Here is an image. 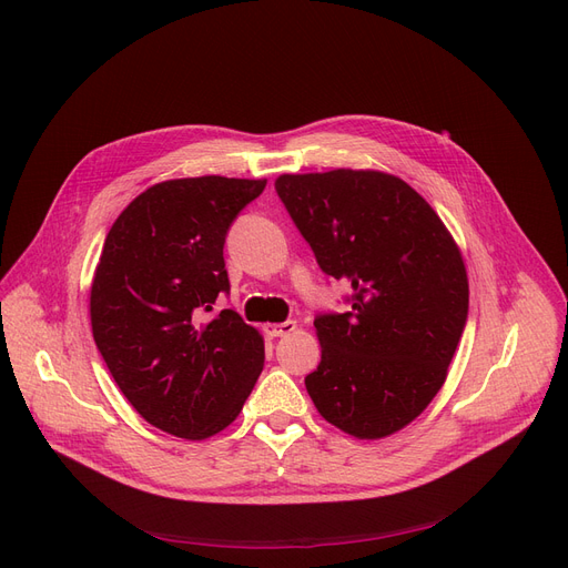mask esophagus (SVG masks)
I'll return each mask as SVG.
<instances>
[{
    "label": "esophagus",
    "mask_w": 568,
    "mask_h": 568,
    "mask_svg": "<svg viewBox=\"0 0 568 568\" xmlns=\"http://www.w3.org/2000/svg\"><path fill=\"white\" fill-rule=\"evenodd\" d=\"M294 329H297V323H294V320H285V323H278V325H266V327H264V332H266L271 338L287 336V334H292Z\"/></svg>",
    "instance_id": "34e87169"
}]
</instances>
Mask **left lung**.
<instances>
[{"mask_svg": "<svg viewBox=\"0 0 568 568\" xmlns=\"http://www.w3.org/2000/svg\"><path fill=\"white\" fill-rule=\"evenodd\" d=\"M276 192L351 311L315 317L323 357L306 389L327 423L383 438L446 383L468 315L462 253L406 181L374 169L283 174Z\"/></svg>", "mask_w": 568, "mask_h": 568, "instance_id": "8db88e82", "label": "left lung"}]
</instances>
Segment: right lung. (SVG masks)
Masks as SVG:
<instances>
[{"label":"right lung","mask_w":568,"mask_h":568,"mask_svg":"<svg viewBox=\"0 0 568 568\" xmlns=\"http://www.w3.org/2000/svg\"><path fill=\"white\" fill-rule=\"evenodd\" d=\"M266 179L155 183L118 215L90 287V323L113 381L153 427L202 440L236 420L264 338L232 308L223 245Z\"/></svg>","instance_id":"obj_1"}]
</instances>
